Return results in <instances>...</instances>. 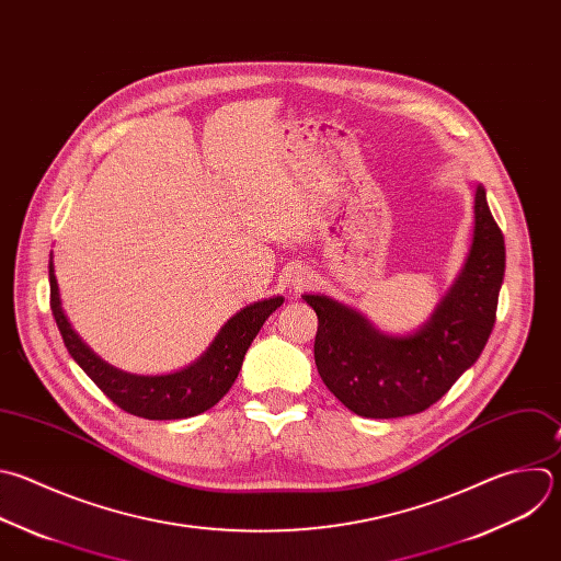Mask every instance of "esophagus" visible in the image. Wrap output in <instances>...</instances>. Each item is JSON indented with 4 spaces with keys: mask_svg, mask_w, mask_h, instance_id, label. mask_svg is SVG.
Listing matches in <instances>:
<instances>
[{
    "mask_svg": "<svg viewBox=\"0 0 561 561\" xmlns=\"http://www.w3.org/2000/svg\"><path fill=\"white\" fill-rule=\"evenodd\" d=\"M310 284V273L308 271H297L295 275H293V286L297 288V290H301L304 286H308Z\"/></svg>",
    "mask_w": 561,
    "mask_h": 561,
    "instance_id": "34e87169",
    "label": "esophagus"
}]
</instances>
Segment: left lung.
<instances>
[{
  "label": "left lung",
  "instance_id": "1",
  "mask_svg": "<svg viewBox=\"0 0 561 561\" xmlns=\"http://www.w3.org/2000/svg\"><path fill=\"white\" fill-rule=\"evenodd\" d=\"M467 264L432 319L410 336H386L358 312L304 295L317 312L314 363L328 390L365 419L421 414L440 401L484 350L504 279V236L484 186H476Z\"/></svg>",
  "mask_w": 561,
  "mask_h": 561
}]
</instances>
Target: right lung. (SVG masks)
<instances>
[{"instance_id": "1", "label": "right lung", "mask_w": 561, "mask_h": 561, "mask_svg": "<svg viewBox=\"0 0 561 561\" xmlns=\"http://www.w3.org/2000/svg\"><path fill=\"white\" fill-rule=\"evenodd\" d=\"M282 304L284 297H273L240 310L194 365L164 377H136L101 360L77 336L61 310L50 264V308L68 352L116 408L147 421L190 419L214 408L236 383L251 341Z\"/></svg>"}]
</instances>
